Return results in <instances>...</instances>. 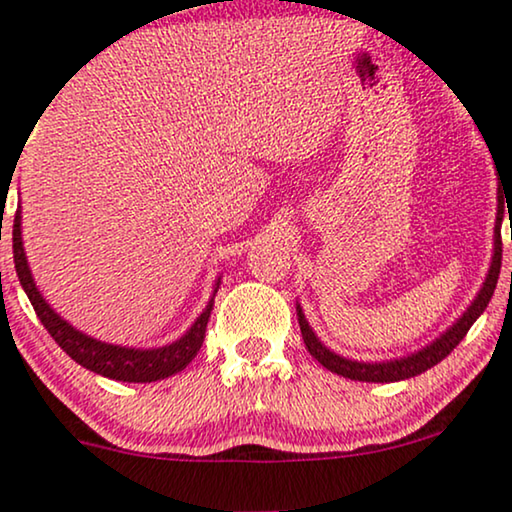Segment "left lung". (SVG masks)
Masks as SVG:
<instances>
[{
	"instance_id": "obj_1",
	"label": "left lung",
	"mask_w": 512,
	"mask_h": 512,
	"mask_svg": "<svg viewBox=\"0 0 512 512\" xmlns=\"http://www.w3.org/2000/svg\"><path fill=\"white\" fill-rule=\"evenodd\" d=\"M506 189H501L498 184V210H496V226H494V255H491V264H489V274L484 278L480 293L475 295V300L470 302V307L458 316L456 323H451L446 331L439 335L437 340H432L430 345H425L418 352L406 354V357L399 359H387V361H357V359H347L342 354H335L328 349L323 342L316 338V333L309 326V321L304 319L302 307L297 304V321H300V331H302V340L307 345L309 354L319 361L323 368H328L331 373H338L342 378L349 380H361V383H397V380H406L413 378V375L425 373L428 368L437 366L439 361L449 357L454 352V347L465 338V333L470 331V326L480 319V314L487 309V304L494 295L496 283H498V274H501V222H503V203H508V196H503Z\"/></svg>"
}]
</instances>
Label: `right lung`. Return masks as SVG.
<instances>
[{
    "mask_svg": "<svg viewBox=\"0 0 512 512\" xmlns=\"http://www.w3.org/2000/svg\"><path fill=\"white\" fill-rule=\"evenodd\" d=\"M14 264L18 281H21L30 304L35 307V314L40 316L42 326L47 328L51 338L58 342V347H61L70 359H75V364L87 368V371L99 373L103 378L122 380V383H155V380L170 378V375L184 371L198 354L200 345H203L212 304H215V293L219 283H222L217 278L208 307L203 309V314L191 323L189 331L181 335L179 340H174L170 345L163 347L139 349L96 340L92 335L77 331V328L70 326L66 319H61V316L51 309V304L42 297L40 288L35 286L28 257H25L21 236V210H16L14 219Z\"/></svg>",
    "mask_w": 512,
    "mask_h": 512,
    "instance_id": "1",
    "label": "right lung"
}]
</instances>
